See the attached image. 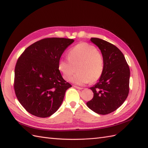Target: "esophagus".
Segmentation results:
<instances>
[{
  "instance_id": "1",
  "label": "esophagus",
  "mask_w": 148,
  "mask_h": 148,
  "mask_svg": "<svg viewBox=\"0 0 148 148\" xmlns=\"http://www.w3.org/2000/svg\"><path fill=\"white\" fill-rule=\"evenodd\" d=\"M74 87H75L76 88H77V89H79V90H82L83 89V88L82 87H80V86H73Z\"/></svg>"
}]
</instances>
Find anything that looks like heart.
<instances>
[{
	"mask_svg": "<svg viewBox=\"0 0 148 148\" xmlns=\"http://www.w3.org/2000/svg\"><path fill=\"white\" fill-rule=\"evenodd\" d=\"M68 59H60L58 69L66 80H69L77 66V73L70 79L77 85L95 82L102 77L104 70L103 54L94 46L82 42L72 48L68 53Z\"/></svg>",
	"mask_w": 148,
	"mask_h": 148,
	"instance_id": "heart-1",
	"label": "heart"
}]
</instances>
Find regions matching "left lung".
Here are the masks:
<instances>
[{"mask_svg":"<svg viewBox=\"0 0 148 148\" xmlns=\"http://www.w3.org/2000/svg\"><path fill=\"white\" fill-rule=\"evenodd\" d=\"M90 40L103 54L104 70L99 81L90 88L93 97L86 106L97 114L106 115L117 110L127 99L130 70L123 53L116 46L97 38Z\"/></svg>","mask_w":148,"mask_h":148,"instance_id":"8db88e82","label":"left lung"}]
</instances>
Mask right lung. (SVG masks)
Wrapping results in <instances>:
<instances>
[{
    "label": "right lung",
    "mask_w": 148,
    "mask_h": 148,
    "mask_svg": "<svg viewBox=\"0 0 148 148\" xmlns=\"http://www.w3.org/2000/svg\"><path fill=\"white\" fill-rule=\"evenodd\" d=\"M72 39L48 38L32 44L17 60L14 88L19 102L29 113L48 117L62 105L71 85L63 78L58 62Z\"/></svg>",
    "instance_id": "1"
}]
</instances>
